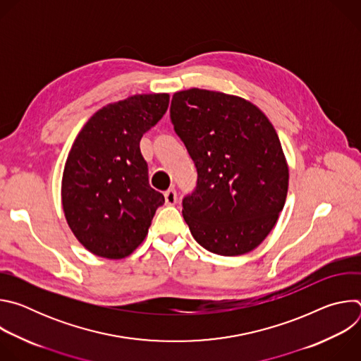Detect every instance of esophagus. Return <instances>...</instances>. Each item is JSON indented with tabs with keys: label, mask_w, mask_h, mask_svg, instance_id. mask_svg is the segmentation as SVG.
Here are the masks:
<instances>
[{
	"label": "esophagus",
	"mask_w": 361,
	"mask_h": 361,
	"mask_svg": "<svg viewBox=\"0 0 361 361\" xmlns=\"http://www.w3.org/2000/svg\"><path fill=\"white\" fill-rule=\"evenodd\" d=\"M164 198H166V204L167 205H174L177 202V191L174 188H170L164 192Z\"/></svg>",
	"instance_id": "1"
}]
</instances>
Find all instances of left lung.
Returning <instances> with one entry per match:
<instances>
[{"mask_svg": "<svg viewBox=\"0 0 361 361\" xmlns=\"http://www.w3.org/2000/svg\"><path fill=\"white\" fill-rule=\"evenodd\" d=\"M170 114L198 174L183 200L192 237L226 257L252 251L274 228L288 190L273 124L251 101L201 88L176 92Z\"/></svg>", "mask_w": 361, "mask_h": 361, "instance_id": "8db88e82", "label": "left lung"}]
</instances>
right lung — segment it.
I'll return each mask as SVG.
<instances>
[{
	"mask_svg": "<svg viewBox=\"0 0 361 361\" xmlns=\"http://www.w3.org/2000/svg\"><path fill=\"white\" fill-rule=\"evenodd\" d=\"M170 94H135L102 107L75 137L61 181L63 210L75 238L110 260L145 238L164 195L148 184L140 140L166 114Z\"/></svg>",
	"mask_w": 361,
	"mask_h": 361,
	"instance_id": "add662e5",
	"label": "right lung"
}]
</instances>
